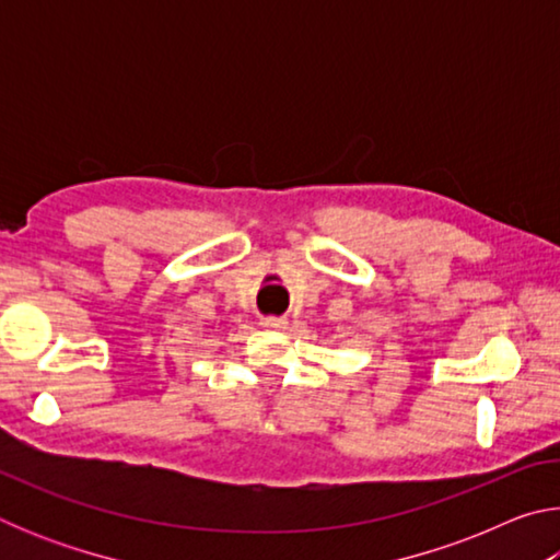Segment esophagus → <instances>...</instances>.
Listing matches in <instances>:
<instances>
[{
	"label": "esophagus",
	"instance_id": "esophagus-1",
	"mask_svg": "<svg viewBox=\"0 0 560 560\" xmlns=\"http://www.w3.org/2000/svg\"><path fill=\"white\" fill-rule=\"evenodd\" d=\"M261 326L269 328V330H283L289 326V318H281V316H267L261 318Z\"/></svg>",
	"mask_w": 560,
	"mask_h": 560
}]
</instances>
